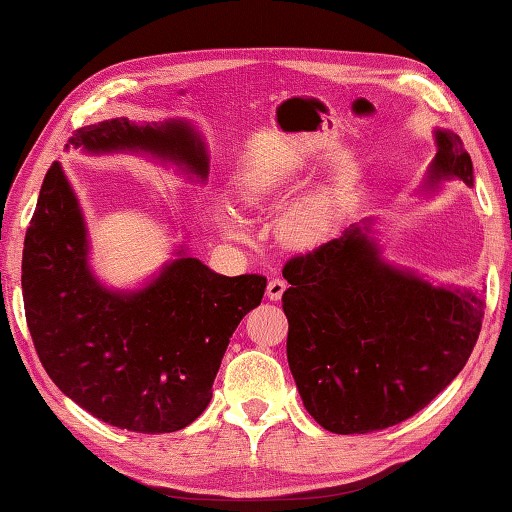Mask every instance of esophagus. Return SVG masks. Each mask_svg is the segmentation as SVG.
I'll list each match as a JSON object with an SVG mask.
<instances>
[{"mask_svg": "<svg viewBox=\"0 0 512 512\" xmlns=\"http://www.w3.org/2000/svg\"><path fill=\"white\" fill-rule=\"evenodd\" d=\"M284 290H286V282H284V279L273 277V279H270V282H268V286H266V295H268V299H273V302H277V299H282Z\"/></svg>", "mask_w": 512, "mask_h": 512, "instance_id": "obj_1", "label": "esophagus"}]
</instances>
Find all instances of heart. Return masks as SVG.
<instances>
[{
	"mask_svg": "<svg viewBox=\"0 0 512 512\" xmlns=\"http://www.w3.org/2000/svg\"><path fill=\"white\" fill-rule=\"evenodd\" d=\"M262 195L255 193L253 199ZM330 230V206L324 197L306 199L304 204L295 206L284 217L282 222V237L293 246H317L328 235ZM237 233V230H233Z\"/></svg>",
	"mask_w": 512,
	"mask_h": 512,
	"instance_id": "obj_1",
	"label": "heart"
}]
</instances>
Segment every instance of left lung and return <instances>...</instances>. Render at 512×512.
Listing matches in <instances>:
<instances>
[{
    "instance_id": "left-lung-1",
    "label": "left lung",
    "mask_w": 512,
    "mask_h": 512,
    "mask_svg": "<svg viewBox=\"0 0 512 512\" xmlns=\"http://www.w3.org/2000/svg\"><path fill=\"white\" fill-rule=\"evenodd\" d=\"M430 182L473 186L459 135L437 130ZM286 355L306 410L337 435L373 433L426 408L468 362L486 302L384 264L362 228L290 257Z\"/></svg>"
}]
</instances>
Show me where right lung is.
<instances>
[{"label": "right lung", "mask_w": 512, "mask_h": 512, "mask_svg": "<svg viewBox=\"0 0 512 512\" xmlns=\"http://www.w3.org/2000/svg\"><path fill=\"white\" fill-rule=\"evenodd\" d=\"M86 150L139 148L206 177L204 146L184 124L137 126L110 119L79 128ZM264 275H217L179 257L139 293L99 286L86 264V230L62 166L39 190L22 257L26 324L37 357L66 397L133 433H173L204 413L226 346L262 304Z\"/></svg>", "instance_id": "add662e5"}]
</instances>
